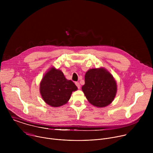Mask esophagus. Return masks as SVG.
<instances>
[{"instance_id":"esophagus-1","label":"esophagus","mask_w":153,"mask_h":153,"mask_svg":"<svg viewBox=\"0 0 153 153\" xmlns=\"http://www.w3.org/2000/svg\"><path fill=\"white\" fill-rule=\"evenodd\" d=\"M75 84H76V85L77 86V88L79 89V88H80V83H79L78 82H75Z\"/></svg>"}]
</instances>
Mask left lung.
Masks as SVG:
<instances>
[{"label": "left lung", "instance_id": "8db88e82", "mask_svg": "<svg viewBox=\"0 0 153 153\" xmlns=\"http://www.w3.org/2000/svg\"><path fill=\"white\" fill-rule=\"evenodd\" d=\"M82 90L90 103L100 108L112 102L117 85L112 75L104 68L90 69L85 74Z\"/></svg>", "mask_w": 153, "mask_h": 153}]
</instances>
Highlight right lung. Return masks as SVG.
Returning a JSON list of instances; mask_svg holds the SVG:
<instances>
[{
  "label": "right lung",
  "instance_id": "right-lung-1",
  "mask_svg": "<svg viewBox=\"0 0 153 153\" xmlns=\"http://www.w3.org/2000/svg\"><path fill=\"white\" fill-rule=\"evenodd\" d=\"M77 90L73 81L67 80L60 70L54 68L45 74L40 85V92L43 100L53 107L67 103L72 92Z\"/></svg>",
  "mask_w": 153,
  "mask_h": 153
}]
</instances>
